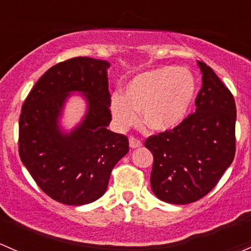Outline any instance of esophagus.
Listing matches in <instances>:
<instances>
[{
	"mask_svg": "<svg viewBox=\"0 0 251 251\" xmlns=\"http://www.w3.org/2000/svg\"><path fill=\"white\" fill-rule=\"evenodd\" d=\"M140 146H143V143H141L140 140L133 138V136H130V138H129V147H130V149H138V147H140Z\"/></svg>",
	"mask_w": 251,
	"mask_h": 251,
	"instance_id": "obj_1",
	"label": "esophagus"
}]
</instances>
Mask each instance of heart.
<instances>
[{
    "label": "heart",
    "instance_id": "obj_1",
    "mask_svg": "<svg viewBox=\"0 0 251 251\" xmlns=\"http://www.w3.org/2000/svg\"><path fill=\"white\" fill-rule=\"evenodd\" d=\"M197 92L195 76L182 66H163L141 72L126 83L125 95L115 93L110 112L115 125L126 129L138 122L153 131H168L181 125Z\"/></svg>",
    "mask_w": 251,
    "mask_h": 251
}]
</instances>
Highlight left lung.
Instances as JSON below:
<instances>
[{"instance_id":"8db88e82","label":"left lung","mask_w":251,"mask_h":251,"mask_svg":"<svg viewBox=\"0 0 251 251\" xmlns=\"http://www.w3.org/2000/svg\"><path fill=\"white\" fill-rule=\"evenodd\" d=\"M197 65L203 77L196 112L145 141L153 154L152 192L170 204L193 203L210 192L236 152L233 95L211 68L202 61Z\"/></svg>"}]
</instances>
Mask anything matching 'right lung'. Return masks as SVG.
<instances>
[{"instance_id":"obj_1","label":"right lung","mask_w":251,"mask_h":251,"mask_svg":"<svg viewBox=\"0 0 251 251\" xmlns=\"http://www.w3.org/2000/svg\"><path fill=\"white\" fill-rule=\"evenodd\" d=\"M110 63L78 56L50 68L31 89L19 118V154L41 190L56 202L83 205L99 200L111 172L129 151L128 139L108 130ZM86 102L71 129L61 122L66 102Z\"/></svg>"}]
</instances>
